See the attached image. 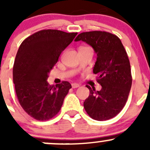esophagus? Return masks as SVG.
Wrapping results in <instances>:
<instances>
[{
    "instance_id": "esophagus-1",
    "label": "esophagus",
    "mask_w": 150,
    "mask_h": 150,
    "mask_svg": "<svg viewBox=\"0 0 150 150\" xmlns=\"http://www.w3.org/2000/svg\"><path fill=\"white\" fill-rule=\"evenodd\" d=\"M79 86H80V85L78 84V83H72V88H78Z\"/></svg>"
}]
</instances>
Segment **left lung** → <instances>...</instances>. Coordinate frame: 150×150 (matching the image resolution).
I'll list each match as a JSON object with an SVG mask.
<instances>
[{
  "mask_svg": "<svg viewBox=\"0 0 150 150\" xmlns=\"http://www.w3.org/2000/svg\"><path fill=\"white\" fill-rule=\"evenodd\" d=\"M86 42L94 50L97 58L93 73L102 89L96 91L89 86L90 95L85 100L86 112L96 120L115 117L128 100L132 84L128 54L117 36L104 31H91L78 35L75 41Z\"/></svg>",
  "mask_w": 150,
  "mask_h": 150,
  "instance_id": "1",
  "label": "left lung"
}]
</instances>
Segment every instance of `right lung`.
<instances>
[{
  "mask_svg": "<svg viewBox=\"0 0 150 150\" xmlns=\"http://www.w3.org/2000/svg\"><path fill=\"white\" fill-rule=\"evenodd\" d=\"M77 33L43 30L27 38L19 46L13 67V81L21 107L37 120H48L59 112L72 88L67 81L51 86L48 73Z\"/></svg>",
  "mask_w": 150,
  "mask_h": 150,
  "instance_id": "obj_1",
  "label": "right lung"
}]
</instances>
